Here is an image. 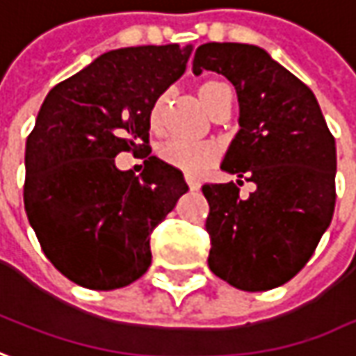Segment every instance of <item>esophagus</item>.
<instances>
[{
	"label": "esophagus",
	"instance_id": "1",
	"mask_svg": "<svg viewBox=\"0 0 356 356\" xmlns=\"http://www.w3.org/2000/svg\"><path fill=\"white\" fill-rule=\"evenodd\" d=\"M185 181H187V185H189L191 191H197L199 187H201V183L197 181V179H193L191 175H185Z\"/></svg>",
	"mask_w": 356,
	"mask_h": 356
}]
</instances>
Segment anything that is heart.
Instances as JSON below:
<instances>
[{
    "label": "heart",
    "mask_w": 356,
    "mask_h": 356,
    "mask_svg": "<svg viewBox=\"0 0 356 356\" xmlns=\"http://www.w3.org/2000/svg\"><path fill=\"white\" fill-rule=\"evenodd\" d=\"M199 98L211 116L222 104L230 102V88L218 80H207L199 86ZM167 94H159L149 110V126L154 131L161 128V118L165 110ZM157 157L169 167H175L187 175H201L218 159V147L213 141H181L167 140L157 147Z\"/></svg>",
    "instance_id": "heart-1"
}]
</instances>
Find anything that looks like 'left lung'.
Segmentation results:
<instances>
[{
    "label": "left lung",
    "instance_id": "8db88e82",
    "mask_svg": "<svg viewBox=\"0 0 356 356\" xmlns=\"http://www.w3.org/2000/svg\"><path fill=\"white\" fill-rule=\"evenodd\" d=\"M215 70L238 94L240 129L222 169L252 181L207 183L209 268L244 291L289 282L309 262L335 211V138L313 92L270 55L242 43H204L193 72Z\"/></svg>",
    "mask_w": 356,
    "mask_h": 356
}]
</instances>
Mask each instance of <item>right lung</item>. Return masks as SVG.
<instances>
[{
    "label": "right lung",
    "mask_w": 356,
    "mask_h": 356,
    "mask_svg": "<svg viewBox=\"0 0 356 356\" xmlns=\"http://www.w3.org/2000/svg\"><path fill=\"white\" fill-rule=\"evenodd\" d=\"M191 47L145 44L98 56L47 94L25 145V213L44 256L70 282L116 289L152 264V232L187 193L149 147V110L185 72ZM140 153V178L113 157Z\"/></svg>",
    "instance_id": "obj_1"
}]
</instances>
